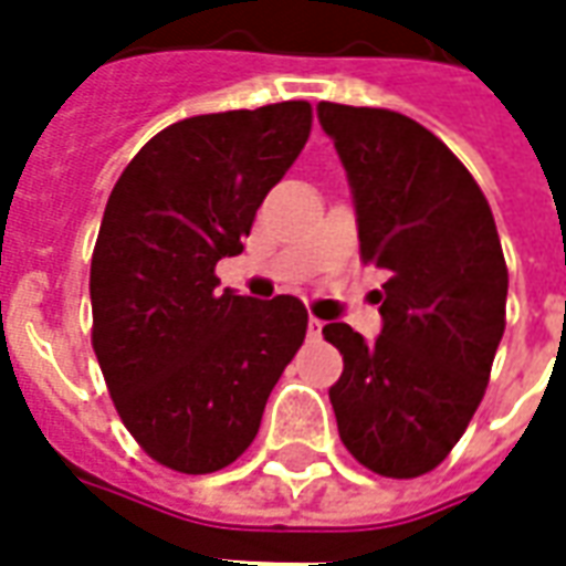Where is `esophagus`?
I'll return each mask as SVG.
<instances>
[{
  "label": "esophagus",
  "mask_w": 566,
  "mask_h": 566,
  "mask_svg": "<svg viewBox=\"0 0 566 566\" xmlns=\"http://www.w3.org/2000/svg\"><path fill=\"white\" fill-rule=\"evenodd\" d=\"M321 327H324V321L312 315V318H308V336H321Z\"/></svg>",
  "instance_id": "obj_1"
}]
</instances>
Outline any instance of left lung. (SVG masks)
<instances>
[{"label": "left lung", "instance_id": "left-lung-1", "mask_svg": "<svg viewBox=\"0 0 566 566\" xmlns=\"http://www.w3.org/2000/svg\"><path fill=\"white\" fill-rule=\"evenodd\" d=\"M348 175L364 263L385 270L381 333L324 327L343 376L331 403L367 470L416 479L446 461L482 403L506 327L510 272L473 175L412 117L318 103Z\"/></svg>", "mask_w": 566, "mask_h": 566}]
</instances>
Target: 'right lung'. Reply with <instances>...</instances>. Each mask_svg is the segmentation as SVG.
Here are the masks:
<instances>
[{
	"instance_id": "1",
	"label": "right lung",
	"mask_w": 566,
	"mask_h": 566,
	"mask_svg": "<svg viewBox=\"0 0 566 566\" xmlns=\"http://www.w3.org/2000/svg\"><path fill=\"white\" fill-rule=\"evenodd\" d=\"M312 105L185 117L129 160L91 260L93 352L127 430L169 470H223L254 442L306 339L296 296L218 291L260 202L300 157Z\"/></svg>"
}]
</instances>
